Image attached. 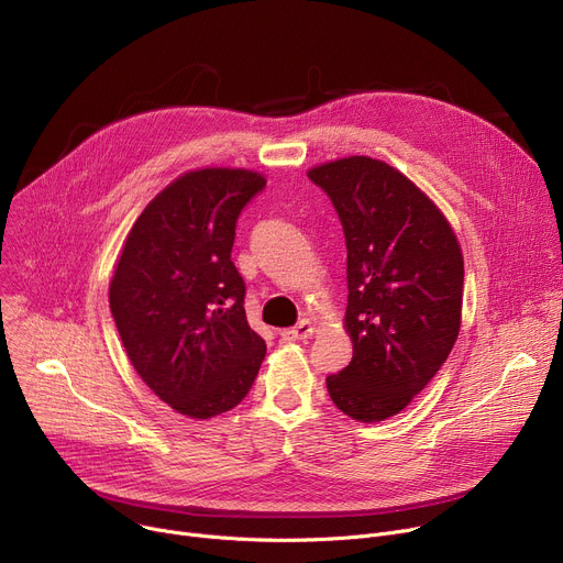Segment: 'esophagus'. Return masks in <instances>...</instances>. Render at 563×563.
Instances as JSON below:
<instances>
[{
    "instance_id": "esophagus-1",
    "label": "esophagus",
    "mask_w": 563,
    "mask_h": 563,
    "mask_svg": "<svg viewBox=\"0 0 563 563\" xmlns=\"http://www.w3.org/2000/svg\"><path fill=\"white\" fill-rule=\"evenodd\" d=\"M312 332H314V325L310 321H301L294 328L280 330V336L287 342H296V340H308V336H312Z\"/></svg>"
}]
</instances>
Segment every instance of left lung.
<instances>
[{"instance_id":"8db88e82","label":"left lung","mask_w":563,"mask_h":563,"mask_svg":"<svg viewBox=\"0 0 563 563\" xmlns=\"http://www.w3.org/2000/svg\"><path fill=\"white\" fill-rule=\"evenodd\" d=\"M346 238L353 357L328 394L346 417L376 423L405 409L451 355L464 298V257L437 203L391 165L349 156L308 172Z\"/></svg>"}]
</instances>
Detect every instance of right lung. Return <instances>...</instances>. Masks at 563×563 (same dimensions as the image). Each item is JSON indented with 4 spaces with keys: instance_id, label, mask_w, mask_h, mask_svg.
Masks as SVG:
<instances>
[{
    "instance_id": "right-lung-1",
    "label": "right lung",
    "mask_w": 563,
    "mask_h": 563,
    "mask_svg": "<svg viewBox=\"0 0 563 563\" xmlns=\"http://www.w3.org/2000/svg\"><path fill=\"white\" fill-rule=\"evenodd\" d=\"M265 185L240 167L180 174L140 212L112 272L108 301L126 355L183 417L240 405L265 360L231 260L238 217Z\"/></svg>"
}]
</instances>
